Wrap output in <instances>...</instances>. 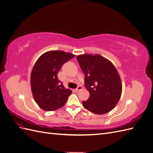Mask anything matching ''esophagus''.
<instances>
[{
    "instance_id": "1",
    "label": "esophagus",
    "mask_w": 153,
    "mask_h": 153,
    "mask_svg": "<svg viewBox=\"0 0 153 153\" xmlns=\"http://www.w3.org/2000/svg\"><path fill=\"white\" fill-rule=\"evenodd\" d=\"M82 89V87L80 86V85H79V86H78V87L75 89V91H76V92H79V91H81Z\"/></svg>"
}]
</instances>
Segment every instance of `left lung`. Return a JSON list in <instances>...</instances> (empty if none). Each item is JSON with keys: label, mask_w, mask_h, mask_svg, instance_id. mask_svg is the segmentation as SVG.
Listing matches in <instances>:
<instances>
[{"label": "left lung", "mask_w": 153, "mask_h": 153, "mask_svg": "<svg viewBox=\"0 0 153 153\" xmlns=\"http://www.w3.org/2000/svg\"><path fill=\"white\" fill-rule=\"evenodd\" d=\"M76 59L85 74V86L90 94L82 105L96 114L109 112L117 104L122 93V82L116 68L98 54L85 53L77 55Z\"/></svg>", "instance_id": "obj_1"}]
</instances>
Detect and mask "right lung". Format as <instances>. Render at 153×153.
Segmentation results:
<instances>
[{
  "label": "right lung",
  "instance_id": "obj_1",
  "mask_svg": "<svg viewBox=\"0 0 153 153\" xmlns=\"http://www.w3.org/2000/svg\"><path fill=\"white\" fill-rule=\"evenodd\" d=\"M75 55L61 50L48 51L37 60L30 75L32 96L39 107L53 111L65 105L71 91L59 81L57 74L63 64Z\"/></svg>",
  "mask_w": 153,
  "mask_h": 153
}]
</instances>
